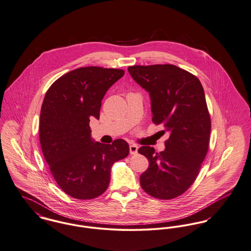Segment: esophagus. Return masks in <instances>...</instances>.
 <instances>
[{
    "instance_id": "1",
    "label": "esophagus",
    "mask_w": 251,
    "mask_h": 251,
    "mask_svg": "<svg viewBox=\"0 0 251 251\" xmlns=\"http://www.w3.org/2000/svg\"><path fill=\"white\" fill-rule=\"evenodd\" d=\"M137 150H138V147L135 145V144H132L130 145V154H135L137 153Z\"/></svg>"
}]
</instances>
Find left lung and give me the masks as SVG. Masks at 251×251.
Returning a JSON list of instances; mask_svg holds the SVG:
<instances>
[{"mask_svg":"<svg viewBox=\"0 0 251 251\" xmlns=\"http://www.w3.org/2000/svg\"><path fill=\"white\" fill-rule=\"evenodd\" d=\"M128 72L149 93L153 122L169 134L162 152L138 149L149 160L140 185L156 199H174L192 185L208 151L211 121L203 88L192 74L169 64L132 66Z\"/></svg>","mask_w":251,"mask_h":251,"instance_id":"obj_1","label":"left lung"}]
</instances>
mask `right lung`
<instances>
[{
  "instance_id": "add662e5",
  "label": "right lung",
  "mask_w": 251,
  "mask_h": 251,
  "mask_svg": "<svg viewBox=\"0 0 251 251\" xmlns=\"http://www.w3.org/2000/svg\"><path fill=\"white\" fill-rule=\"evenodd\" d=\"M124 75L123 70L85 67L74 70L48 90L40 115V143L60 188L78 200L104 193L116 160L129 154L123 139L113 144L96 142L90 119H99L107 91Z\"/></svg>"
}]
</instances>
